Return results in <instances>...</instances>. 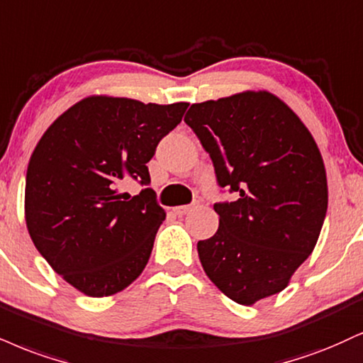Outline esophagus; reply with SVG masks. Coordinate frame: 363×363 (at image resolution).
<instances>
[{"instance_id": "34e87169", "label": "esophagus", "mask_w": 363, "mask_h": 363, "mask_svg": "<svg viewBox=\"0 0 363 363\" xmlns=\"http://www.w3.org/2000/svg\"><path fill=\"white\" fill-rule=\"evenodd\" d=\"M191 208H193V206H191V204H187V206H176V208H172V211H174V215L184 216Z\"/></svg>"}]
</instances>
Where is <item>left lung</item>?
Masks as SVG:
<instances>
[{
	"instance_id": "obj_1",
	"label": "left lung",
	"mask_w": 363,
	"mask_h": 363,
	"mask_svg": "<svg viewBox=\"0 0 363 363\" xmlns=\"http://www.w3.org/2000/svg\"><path fill=\"white\" fill-rule=\"evenodd\" d=\"M184 121L235 201L215 203L218 231L199 240L206 276L235 303L286 289L311 255L328 208L316 142L287 104L270 93L191 104Z\"/></svg>"
}]
</instances>
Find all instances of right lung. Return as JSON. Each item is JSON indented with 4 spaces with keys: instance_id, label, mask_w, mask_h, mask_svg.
<instances>
[{
    "instance_id": "1",
    "label": "right lung",
    "mask_w": 363,
    "mask_h": 363,
    "mask_svg": "<svg viewBox=\"0 0 363 363\" xmlns=\"http://www.w3.org/2000/svg\"><path fill=\"white\" fill-rule=\"evenodd\" d=\"M187 103L93 96L49 126L27 170L25 218L35 247L91 298L123 291L145 269L164 221L147 162ZM128 178L144 189L120 195Z\"/></svg>"
}]
</instances>
